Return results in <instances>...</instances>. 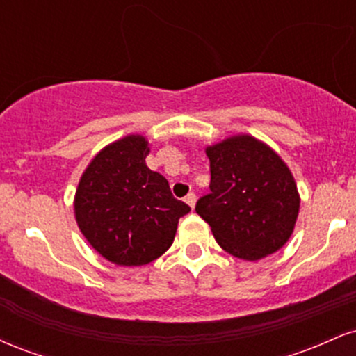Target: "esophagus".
<instances>
[{"mask_svg": "<svg viewBox=\"0 0 356 356\" xmlns=\"http://www.w3.org/2000/svg\"><path fill=\"white\" fill-rule=\"evenodd\" d=\"M184 201H186L192 207V209H194V206H195V194H194V192H189V194L186 195V199H184Z\"/></svg>", "mask_w": 356, "mask_h": 356, "instance_id": "1", "label": "esophagus"}]
</instances>
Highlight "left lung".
I'll return each mask as SVG.
<instances>
[{"mask_svg":"<svg viewBox=\"0 0 356 356\" xmlns=\"http://www.w3.org/2000/svg\"><path fill=\"white\" fill-rule=\"evenodd\" d=\"M211 192L195 212L211 226L220 248L246 261L281 249L291 238L300 194L291 170L271 147L234 136L206 149Z\"/></svg>","mask_w":356,"mask_h":356,"instance_id":"1","label":"left lung"}]
</instances>
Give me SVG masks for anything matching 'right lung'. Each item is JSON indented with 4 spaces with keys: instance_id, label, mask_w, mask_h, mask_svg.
Returning a JSON list of instances; mask_svg holds the SVG:
<instances>
[{
    "instance_id": "add662e5",
    "label": "right lung",
    "mask_w": 356,
    "mask_h": 356,
    "mask_svg": "<svg viewBox=\"0 0 356 356\" xmlns=\"http://www.w3.org/2000/svg\"><path fill=\"white\" fill-rule=\"evenodd\" d=\"M149 142L127 136L104 147L81 174L75 219L81 234L110 263L142 266L170 248L179 219L191 211L164 175L150 170Z\"/></svg>"
}]
</instances>
